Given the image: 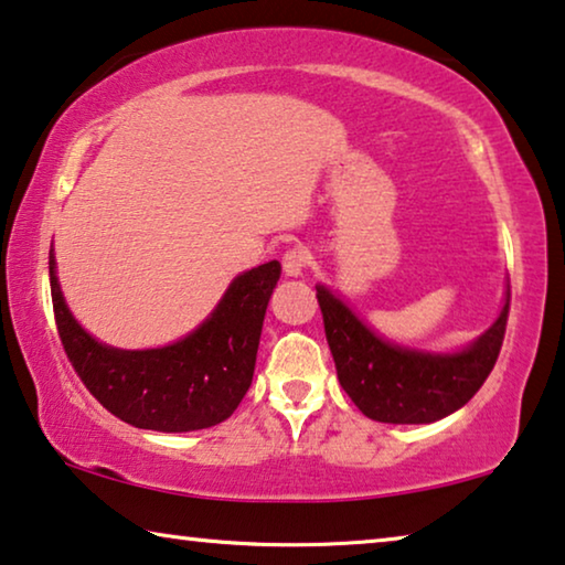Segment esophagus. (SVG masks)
<instances>
[{
    "label": "esophagus",
    "instance_id": "esophagus-1",
    "mask_svg": "<svg viewBox=\"0 0 565 565\" xmlns=\"http://www.w3.org/2000/svg\"><path fill=\"white\" fill-rule=\"evenodd\" d=\"M309 258L311 254L305 246H294L284 254L281 264H284V274L286 276H301V271L309 266Z\"/></svg>",
    "mask_w": 565,
    "mask_h": 565
}]
</instances>
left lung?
Returning a JSON list of instances; mask_svg holds the SVG:
<instances>
[{
	"instance_id": "left-lung-1",
	"label": "left lung",
	"mask_w": 565,
	"mask_h": 565,
	"mask_svg": "<svg viewBox=\"0 0 565 565\" xmlns=\"http://www.w3.org/2000/svg\"><path fill=\"white\" fill-rule=\"evenodd\" d=\"M337 377L352 403L381 424H431L459 411L498 363L510 291L498 322L454 355L406 350L377 337L330 289L317 286Z\"/></svg>"
}]
</instances>
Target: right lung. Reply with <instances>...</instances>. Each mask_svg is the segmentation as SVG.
Here are the masks:
<instances>
[{
  "label": "right lung",
  "instance_id": "add662e5",
  "mask_svg": "<svg viewBox=\"0 0 565 565\" xmlns=\"http://www.w3.org/2000/svg\"><path fill=\"white\" fill-rule=\"evenodd\" d=\"M279 276V260L241 274L213 315L180 342L157 350H116L75 322L50 254L57 334L83 385L116 418L167 434L210 428L238 408L254 381L260 327Z\"/></svg>",
  "mask_w": 565,
  "mask_h": 565
}]
</instances>
